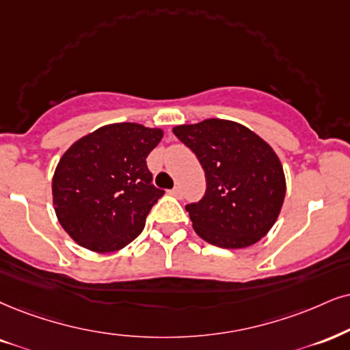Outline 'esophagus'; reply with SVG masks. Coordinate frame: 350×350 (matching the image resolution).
Segmentation results:
<instances>
[{
    "mask_svg": "<svg viewBox=\"0 0 350 350\" xmlns=\"http://www.w3.org/2000/svg\"><path fill=\"white\" fill-rule=\"evenodd\" d=\"M168 193H170V195H172V196L178 198V200H180V198H182V196H183V193H182V189H180V187H175L174 189H170V191H168Z\"/></svg>",
    "mask_w": 350,
    "mask_h": 350,
    "instance_id": "esophagus-1",
    "label": "esophagus"
}]
</instances>
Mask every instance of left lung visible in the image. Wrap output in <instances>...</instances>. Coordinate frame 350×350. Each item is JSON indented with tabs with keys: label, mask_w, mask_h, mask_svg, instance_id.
Returning a JSON list of instances; mask_svg holds the SVG:
<instances>
[{
	"label": "left lung",
	"mask_w": 350,
	"mask_h": 350,
	"mask_svg": "<svg viewBox=\"0 0 350 350\" xmlns=\"http://www.w3.org/2000/svg\"><path fill=\"white\" fill-rule=\"evenodd\" d=\"M174 135L196 154L206 193L187 204L193 228L219 248H245L274 226L286 196L279 157L243 124L209 118L180 124Z\"/></svg>",
	"instance_id": "1"
}]
</instances>
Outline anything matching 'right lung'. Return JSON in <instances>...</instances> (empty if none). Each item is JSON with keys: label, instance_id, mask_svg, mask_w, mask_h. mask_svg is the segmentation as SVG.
<instances>
[{"label": "right lung", "instance_id": "right-lung-1", "mask_svg": "<svg viewBox=\"0 0 350 350\" xmlns=\"http://www.w3.org/2000/svg\"><path fill=\"white\" fill-rule=\"evenodd\" d=\"M162 136L137 123L105 124L63 154L51 191L56 217L76 243L110 253L141 234L163 196L146 163Z\"/></svg>", "mask_w": 350, "mask_h": 350}]
</instances>
